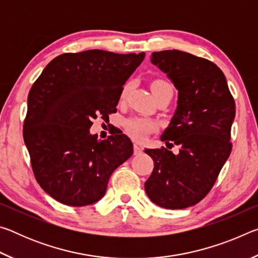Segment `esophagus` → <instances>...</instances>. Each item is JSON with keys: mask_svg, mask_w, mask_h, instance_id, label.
I'll return each instance as SVG.
<instances>
[{"mask_svg": "<svg viewBox=\"0 0 258 258\" xmlns=\"http://www.w3.org/2000/svg\"><path fill=\"white\" fill-rule=\"evenodd\" d=\"M133 150H134V155H135V156H138V155H140V154H142L143 148H142V147H140L139 145H137V143H134V146H133Z\"/></svg>", "mask_w": 258, "mask_h": 258, "instance_id": "obj_1", "label": "esophagus"}]
</instances>
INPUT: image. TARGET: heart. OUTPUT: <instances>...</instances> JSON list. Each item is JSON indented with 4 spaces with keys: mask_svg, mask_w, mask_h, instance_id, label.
I'll return each instance as SVG.
<instances>
[{
    "mask_svg": "<svg viewBox=\"0 0 258 258\" xmlns=\"http://www.w3.org/2000/svg\"><path fill=\"white\" fill-rule=\"evenodd\" d=\"M131 86H132L131 83L125 84V86L123 87V90H121V93H120L121 99H124L126 95H127L128 91L131 90ZM163 87H172V85L165 81L154 82L151 85L152 93H154L157 90L163 89ZM124 126L131 137L135 140H138V141H141V140L146 139L148 135L157 130V124L155 123V121L147 119V118H143V117H131V118H127L125 120Z\"/></svg>",
    "mask_w": 258,
    "mask_h": 258,
    "instance_id": "1",
    "label": "heart"
}]
</instances>
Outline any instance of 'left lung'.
I'll use <instances>...</instances> for the list:
<instances>
[{
    "mask_svg": "<svg viewBox=\"0 0 258 258\" xmlns=\"http://www.w3.org/2000/svg\"><path fill=\"white\" fill-rule=\"evenodd\" d=\"M151 62L178 91L175 113L160 139L180 152L145 150L155 164L145 189L158 206L183 209L206 197L229 158L235 103L223 72L212 61L166 50L154 52Z\"/></svg>",
    "mask_w": 258,
    "mask_h": 258,
    "instance_id": "obj_1",
    "label": "left lung"
}]
</instances>
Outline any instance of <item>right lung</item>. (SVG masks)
Wrapping results in <instances>:
<instances>
[{
    "label": "right lung",
    "mask_w": 258,
    "mask_h": 258,
    "mask_svg": "<svg viewBox=\"0 0 258 258\" xmlns=\"http://www.w3.org/2000/svg\"><path fill=\"white\" fill-rule=\"evenodd\" d=\"M145 52L103 50L63 53L34 83L24 121L35 178L47 195L74 207L97 203L112 172L133 154L125 134L106 140L90 133L92 120L115 112L125 82Z\"/></svg>",
    "instance_id": "1"
}]
</instances>
